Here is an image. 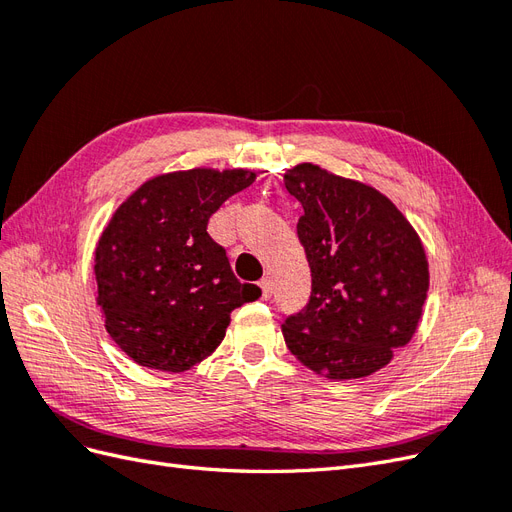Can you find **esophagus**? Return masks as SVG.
Segmentation results:
<instances>
[{
	"label": "esophagus",
	"mask_w": 512,
	"mask_h": 512,
	"mask_svg": "<svg viewBox=\"0 0 512 512\" xmlns=\"http://www.w3.org/2000/svg\"><path fill=\"white\" fill-rule=\"evenodd\" d=\"M258 286H260V297L262 299H271V294H273V282L269 280V277H262V280L258 282Z\"/></svg>",
	"instance_id": "obj_1"
}]
</instances>
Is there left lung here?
Listing matches in <instances>:
<instances>
[{"label": "left lung", "mask_w": 512, "mask_h": 512, "mask_svg": "<svg viewBox=\"0 0 512 512\" xmlns=\"http://www.w3.org/2000/svg\"><path fill=\"white\" fill-rule=\"evenodd\" d=\"M312 294L284 320L288 350L329 380L371 376L416 333L429 290L425 247L389 198L316 164L286 170Z\"/></svg>", "instance_id": "8db88e82"}]
</instances>
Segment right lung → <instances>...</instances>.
<instances>
[{"label":"right lung","mask_w":512,"mask_h":512,"mask_svg":"<svg viewBox=\"0 0 512 512\" xmlns=\"http://www.w3.org/2000/svg\"><path fill=\"white\" fill-rule=\"evenodd\" d=\"M254 179L245 168L177 170L145 181L113 213L96 245V301L134 363L194 367L222 344L232 309L260 297L207 232L224 200Z\"/></svg>","instance_id":"1"}]
</instances>
